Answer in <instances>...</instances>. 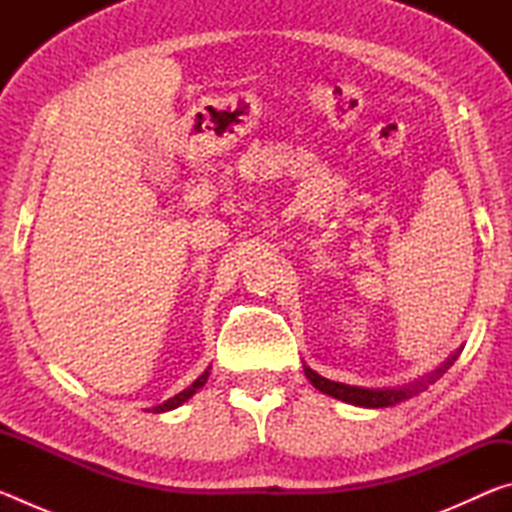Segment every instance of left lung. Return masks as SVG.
I'll use <instances>...</instances> for the list:
<instances>
[{
  "instance_id": "left-lung-1",
  "label": "left lung",
  "mask_w": 512,
  "mask_h": 512,
  "mask_svg": "<svg viewBox=\"0 0 512 512\" xmlns=\"http://www.w3.org/2000/svg\"><path fill=\"white\" fill-rule=\"evenodd\" d=\"M456 361V354L452 359H447L443 366L436 368L431 372L427 379L413 381L409 386H397V388H361V386H350V384H341V381H332L320 377L318 372H314L311 368L305 366V375L307 379L314 384L320 393H325L329 397H336V400L348 402L354 406H363V409H381V406H393L397 402L409 400V397L418 395L422 388H427V384H431L433 379H438L443 372L452 366Z\"/></svg>"
}]
</instances>
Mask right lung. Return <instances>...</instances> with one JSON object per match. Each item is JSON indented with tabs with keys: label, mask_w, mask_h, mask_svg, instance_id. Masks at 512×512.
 <instances>
[{
	"label": "right lung",
	"mask_w": 512,
	"mask_h": 512,
	"mask_svg": "<svg viewBox=\"0 0 512 512\" xmlns=\"http://www.w3.org/2000/svg\"><path fill=\"white\" fill-rule=\"evenodd\" d=\"M207 377H210V368H207L201 377H198L192 386H187L185 391H180L178 395H173L171 400H167L164 404H160V406H153V413H164V411H171V409H178L180 404H185L189 397H192L198 388H203L205 386V381H207Z\"/></svg>",
	"instance_id": "obj_1"
}]
</instances>
